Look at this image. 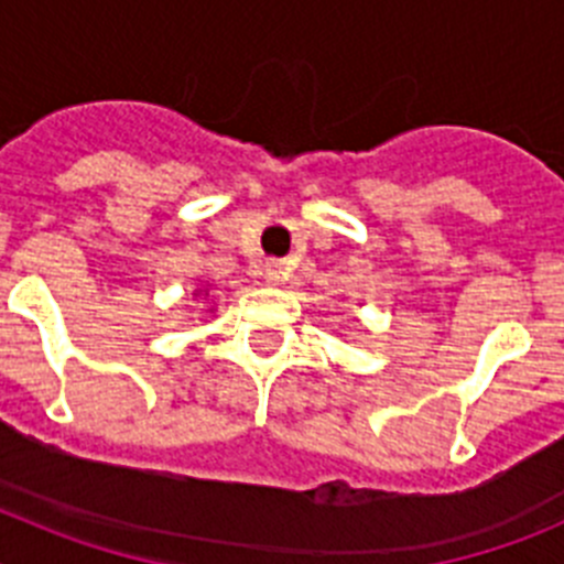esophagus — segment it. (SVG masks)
I'll return each mask as SVG.
<instances>
[{
    "mask_svg": "<svg viewBox=\"0 0 564 564\" xmlns=\"http://www.w3.org/2000/svg\"><path fill=\"white\" fill-rule=\"evenodd\" d=\"M285 276H288V271L282 262H268L265 279L271 282V285H282V282H285Z\"/></svg>",
    "mask_w": 564,
    "mask_h": 564,
    "instance_id": "1",
    "label": "esophagus"
}]
</instances>
